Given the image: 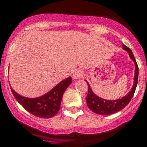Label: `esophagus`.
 <instances>
[{
  "label": "esophagus",
  "mask_w": 147,
  "mask_h": 147,
  "mask_svg": "<svg viewBox=\"0 0 147 147\" xmlns=\"http://www.w3.org/2000/svg\"><path fill=\"white\" fill-rule=\"evenodd\" d=\"M83 73L82 72V71L78 70V69L75 70L73 73V78H75V79H80V78H83Z\"/></svg>",
  "instance_id": "1"
}]
</instances>
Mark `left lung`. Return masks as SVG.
<instances>
[{
    "instance_id": "1",
    "label": "left lung",
    "mask_w": 147,
    "mask_h": 147,
    "mask_svg": "<svg viewBox=\"0 0 147 147\" xmlns=\"http://www.w3.org/2000/svg\"><path fill=\"white\" fill-rule=\"evenodd\" d=\"M122 46H123V49L128 53L130 58L134 61V64H135L134 85H133L131 90L127 94V95L124 96L120 98H117V99L108 100L101 98L98 96H97L92 90L88 82L86 80V81L88 83V96L86 98L87 105L90 110H92L94 113L98 114V115H109L122 110L123 108H125L128 105V103L131 101V98L134 96V94L135 93L138 78V64H137L135 57H134L133 52L131 51V49L129 48H127L126 46H125L123 43L122 44Z\"/></svg>"
}]
</instances>
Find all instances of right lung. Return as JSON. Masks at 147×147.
<instances>
[{"mask_svg": "<svg viewBox=\"0 0 147 147\" xmlns=\"http://www.w3.org/2000/svg\"><path fill=\"white\" fill-rule=\"evenodd\" d=\"M71 83L72 78L69 76L59 82L49 92L36 98L23 96L10 87L13 96L27 112L41 118H50L59 111L63 94Z\"/></svg>", "mask_w": 147, "mask_h": 147, "instance_id": "obj_1", "label": "right lung"}]
</instances>
